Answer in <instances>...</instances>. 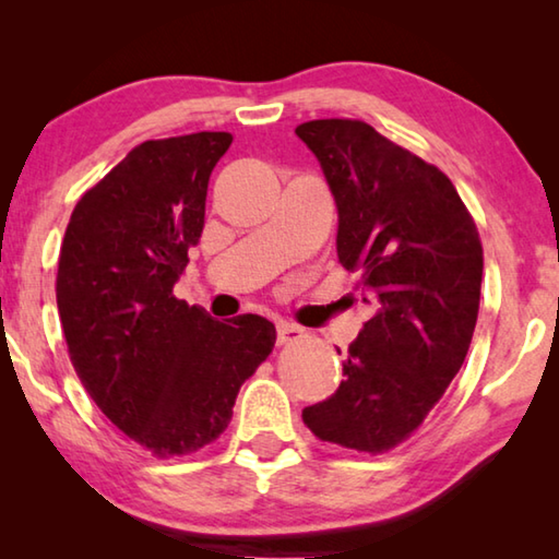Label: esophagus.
<instances>
[{"label":"esophagus","instance_id":"obj_1","mask_svg":"<svg viewBox=\"0 0 559 559\" xmlns=\"http://www.w3.org/2000/svg\"><path fill=\"white\" fill-rule=\"evenodd\" d=\"M276 337H278V343H281V345L293 343V340L302 337V328L293 325V323H286V320H278V325H276Z\"/></svg>","mask_w":559,"mask_h":559}]
</instances>
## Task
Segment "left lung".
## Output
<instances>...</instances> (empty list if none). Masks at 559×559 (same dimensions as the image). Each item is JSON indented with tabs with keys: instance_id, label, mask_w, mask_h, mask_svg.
Listing matches in <instances>:
<instances>
[{
	"instance_id": "1",
	"label": "left lung",
	"mask_w": 559,
	"mask_h": 559,
	"mask_svg": "<svg viewBox=\"0 0 559 559\" xmlns=\"http://www.w3.org/2000/svg\"><path fill=\"white\" fill-rule=\"evenodd\" d=\"M296 135L333 192L337 259L374 308L347 349L345 380L302 421L323 441L382 453L427 419L466 359L484 249L451 179L372 126L310 120Z\"/></svg>"
}]
</instances>
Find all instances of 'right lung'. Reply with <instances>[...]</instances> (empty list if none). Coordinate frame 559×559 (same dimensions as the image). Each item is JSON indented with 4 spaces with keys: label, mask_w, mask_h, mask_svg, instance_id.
I'll list each match as a JSON object with an SVG mask.
<instances>
[{
    "label": "right lung",
    "mask_w": 559,
    "mask_h": 559,
    "mask_svg": "<svg viewBox=\"0 0 559 559\" xmlns=\"http://www.w3.org/2000/svg\"><path fill=\"white\" fill-rule=\"evenodd\" d=\"M229 145V132H192L130 150L81 197L61 243L56 302L75 374L98 409L159 459L219 437L276 343L266 318L219 323L173 296Z\"/></svg>",
    "instance_id": "1"
}]
</instances>
